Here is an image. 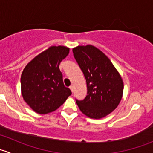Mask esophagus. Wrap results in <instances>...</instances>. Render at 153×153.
<instances>
[{
    "label": "esophagus",
    "instance_id": "34e87169",
    "mask_svg": "<svg viewBox=\"0 0 153 153\" xmlns=\"http://www.w3.org/2000/svg\"><path fill=\"white\" fill-rule=\"evenodd\" d=\"M69 89H71V91H72V92H73V86H69Z\"/></svg>",
    "mask_w": 153,
    "mask_h": 153
}]
</instances>
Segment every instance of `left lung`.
<instances>
[{
    "label": "left lung",
    "instance_id": "left-lung-1",
    "mask_svg": "<svg viewBox=\"0 0 153 153\" xmlns=\"http://www.w3.org/2000/svg\"><path fill=\"white\" fill-rule=\"evenodd\" d=\"M72 52L87 86L86 98L82 101L76 99L77 104L86 116L104 118L121 101L124 90L122 78L105 54L94 46H78Z\"/></svg>",
    "mask_w": 153,
    "mask_h": 153
}]
</instances>
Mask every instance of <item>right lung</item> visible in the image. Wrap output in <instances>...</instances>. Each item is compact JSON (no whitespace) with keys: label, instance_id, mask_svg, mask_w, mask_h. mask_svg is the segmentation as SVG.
Instances as JSON below:
<instances>
[{"label":"right lung","instance_id":"1","mask_svg":"<svg viewBox=\"0 0 153 153\" xmlns=\"http://www.w3.org/2000/svg\"><path fill=\"white\" fill-rule=\"evenodd\" d=\"M63 46L51 47L26 66L21 78V92L27 104L38 114L56 110L72 94L63 82L60 63L69 54Z\"/></svg>","mask_w":153,"mask_h":153}]
</instances>
